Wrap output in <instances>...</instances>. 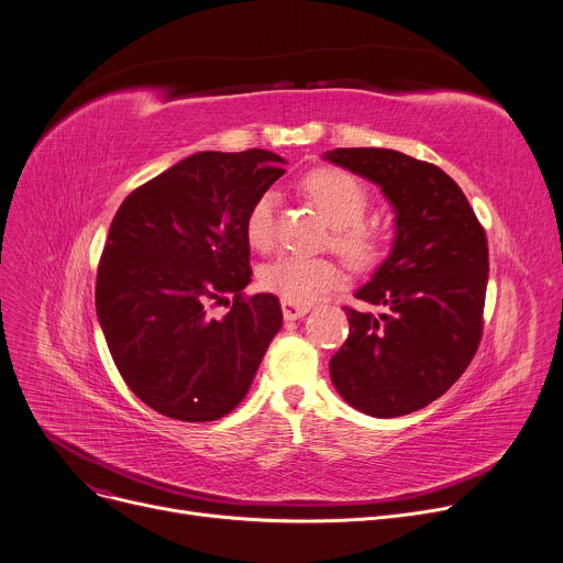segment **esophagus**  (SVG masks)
Masks as SVG:
<instances>
[{
	"instance_id": "34e87169",
	"label": "esophagus",
	"mask_w": 563,
	"mask_h": 563,
	"mask_svg": "<svg viewBox=\"0 0 563 563\" xmlns=\"http://www.w3.org/2000/svg\"><path fill=\"white\" fill-rule=\"evenodd\" d=\"M280 308H283V317L287 321H296V319H300V317L310 312L308 305H298V302H291V300H280Z\"/></svg>"
}]
</instances>
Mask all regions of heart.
<instances>
[{"label": "heart", "mask_w": 563, "mask_h": 563, "mask_svg": "<svg viewBox=\"0 0 563 563\" xmlns=\"http://www.w3.org/2000/svg\"><path fill=\"white\" fill-rule=\"evenodd\" d=\"M302 188L321 216L332 224V246L350 267L364 272L377 267L386 258L390 231L375 220H364L371 207V192L360 179L339 168H319L305 177ZM274 218L276 192L265 190L253 199L244 220V233L253 249L269 251L274 246ZM341 280V265L328 255L289 253L267 265L261 274V283L267 291L298 305L317 300L325 291L339 287Z\"/></svg>", "instance_id": "1"}]
</instances>
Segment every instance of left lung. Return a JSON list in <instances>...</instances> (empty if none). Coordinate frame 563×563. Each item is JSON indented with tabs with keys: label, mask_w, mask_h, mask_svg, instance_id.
Listing matches in <instances>:
<instances>
[{
	"label": "left lung",
	"mask_w": 563,
	"mask_h": 563,
	"mask_svg": "<svg viewBox=\"0 0 563 563\" xmlns=\"http://www.w3.org/2000/svg\"><path fill=\"white\" fill-rule=\"evenodd\" d=\"M323 159L371 179L395 211L388 258L343 308L350 334L330 360L339 395L373 418H397L444 395L483 336L487 238L460 186L438 166L386 147H336Z\"/></svg>",
	"instance_id": "obj_1"
}]
</instances>
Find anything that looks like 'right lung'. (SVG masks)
<instances>
[{"instance_id": "right-lung-1", "label": "right lung", "mask_w": 563, "mask_h": 563, "mask_svg": "<svg viewBox=\"0 0 563 563\" xmlns=\"http://www.w3.org/2000/svg\"><path fill=\"white\" fill-rule=\"evenodd\" d=\"M283 164L267 150L197 152L132 190L112 220L96 314L123 382L166 418L231 413L283 325L274 294L242 291L246 211ZM222 301L230 312L216 318Z\"/></svg>"}]
</instances>
